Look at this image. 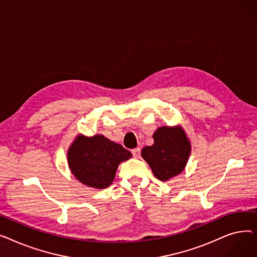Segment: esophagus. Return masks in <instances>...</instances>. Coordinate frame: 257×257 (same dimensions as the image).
Wrapping results in <instances>:
<instances>
[{"mask_svg":"<svg viewBox=\"0 0 257 257\" xmlns=\"http://www.w3.org/2000/svg\"><path fill=\"white\" fill-rule=\"evenodd\" d=\"M132 155L134 158H139L141 156V149L140 148H136V149H133L132 151Z\"/></svg>","mask_w":257,"mask_h":257,"instance_id":"obj_1","label":"esophagus"}]
</instances>
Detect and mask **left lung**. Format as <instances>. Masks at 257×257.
<instances>
[{
	"label": "left lung",
	"instance_id": "8db88e82",
	"mask_svg": "<svg viewBox=\"0 0 257 257\" xmlns=\"http://www.w3.org/2000/svg\"><path fill=\"white\" fill-rule=\"evenodd\" d=\"M153 139L152 146L143 148L142 156L154 176L167 181L183 171L191 153V144L180 127H160Z\"/></svg>",
	"mask_w": 257,
	"mask_h": 257
}]
</instances>
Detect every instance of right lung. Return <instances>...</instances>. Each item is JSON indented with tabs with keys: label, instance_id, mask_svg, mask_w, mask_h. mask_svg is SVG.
Wrapping results in <instances>:
<instances>
[{
	"label": "right lung",
	"instance_id": "right-lung-1",
	"mask_svg": "<svg viewBox=\"0 0 257 257\" xmlns=\"http://www.w3.org/2000/svg\"><path fill=\"white\" fill-rule=\"evenodd\" d=\"M131 156L123 146L103 136H79L67 152L74 176L83 184L97 188L109 186L118 165Z\"/></svg>",
	"mask_w": 257,
	"mask_h": 257
}]
</instances>
